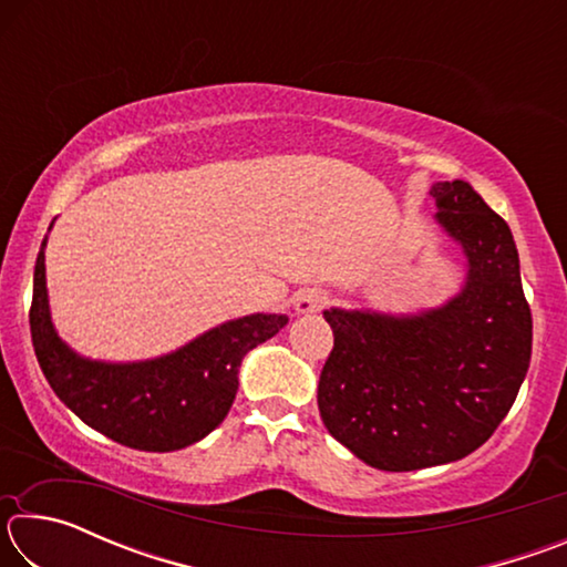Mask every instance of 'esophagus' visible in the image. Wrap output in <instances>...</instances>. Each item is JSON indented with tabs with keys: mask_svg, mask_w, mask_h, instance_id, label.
Returning <instances> with one entry per match:
<instances>
[{
	"mask_svg": "<svg viewBox=\"0 0 567 567\" xmlns=\"http://www.w3.org/2000/svg\"><path fill=\"white\" fill-rule=\"evenodd\" d=\"M324 305H328V295L318 290V287H307V290H300L295 295V312L297 315L320 312Z\"/></svg>",
	"mask_w": 567,
	"mask_h": 567,
	"instance_id": "1",
	"label": "esophagus"
}]
</instances>
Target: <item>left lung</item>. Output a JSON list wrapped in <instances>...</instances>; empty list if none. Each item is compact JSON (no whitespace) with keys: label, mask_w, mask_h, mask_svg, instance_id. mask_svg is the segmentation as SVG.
I'll return each mask as SVG.
<instances>
[{"label":"left lung","mask_w":567,"mask_h":567,"mask_svg":"<svg viewBox=\"0 0 567 567\" xmlns=\"http://www.w3.org/2000/svg\"><path fill=\"white\" fill-rule=\"evenodd\" d=\"M467 277L417 315L324 310L334 344L318 408L330 435L388 473L455 463L513 408L530 368L533 318L511 227L463 179L430 189Z\"/></svg>","instance_id":"left-lung-1"}]
</instances>
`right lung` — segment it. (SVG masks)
<instances>
[{
    "label": "right lung",
    "mask_w": 567,
    "mask_h": 567,
    "mask_svg": "<svg viewBox=\"0 0 567 567\" xmlns=\"http://www.w3.org/2000/svg\"><path fill=\"white\" fill-rule=\"evenodd\" d=\"M44 245L34 265L32 344L47 382L76 417L120 445L172 453L227 417L245 354L275 338L285 315H247L199 334L155 360L102 362L76 354L56 334L47 300Z\"/></svg>",
    "instance_id": "right-lung-1"
}]
</instances>
